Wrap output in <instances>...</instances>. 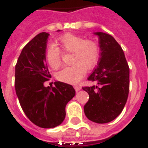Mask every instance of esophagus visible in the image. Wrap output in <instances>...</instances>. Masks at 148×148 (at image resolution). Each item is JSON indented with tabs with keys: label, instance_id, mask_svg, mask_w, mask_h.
<instances>
[{
	"label": "esophagus",
	"instance_id": "esophagus-1",
	"mask_svg": "<svg viewBox=\"0 0 148 148\" xmlns=\"http://www.w3.org/2000/svg\"><path fill=\"white\" fill-rule=\"evenodd\" d=\"M74 88H75V90L76 92H78L79 90H82V87H81V86H79V85H74Z\"/></svg>",
	"mask_w": 148,
	"mask_h": 148
}]
</instances>
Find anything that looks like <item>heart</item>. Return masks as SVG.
<instances>
[{
  "mask_svg": "<svg viewBox=\"0 0 148 148\" xmlns=\"http://www.w3.org/2000/svg\"><path fill=\"white\" fill-rule=\"evenodd\" d=\"M56 43L63 51L72 53L73 66H66L57 74L60 82L75 84L85 75L87 70L95 67L100 56L99 44L95 40L84 39L73 33H66L57 39ZM46 59L53 70L61 65V51L58 48L50 46L46 52Z\"/></svg>",
  "mask_w": 148,
  "mask_h": 148,
  "instance_id": "b5f03b06",
  "label": "heart"
}]
</instances>
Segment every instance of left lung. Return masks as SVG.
Returning <instances> with one entry per match:
<instances>
[{
    "instance_id": "1",
    "label": "left lung",
    "mask_w": 148,
    "mask_h": 148,
    "mask_svg": "<svg viewBox=\"0 0 148 148\" xmlns=\"http://www.w3.org/2000/svg\"><path fill=\"white\" fill-rule=\"evenodd\" d=\"M94 34L99 36L100 58L88 80L97 84L82 87L89 94L84 110L90 121L104 124L114 120L124 109L129 93L130 69L113 36L101 32Z\"/></svg>"
}]
</instances>
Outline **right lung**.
<instances>
[{
  "mask_svg": "<svg viewBox=\"0 0 148 148\" xmlns=\"http://www.w3.org/2000/svg\"><path fill=\"white\" fill-rule=\"evenodd\" d=\"M48 36L47 32H40L30 40L15 65V87L22 110L30 121L42 128L61 125L66 104L75 95L73 86L64 82L44 87V82L51 78L46 64Z\"/></svg>",
  "mask_w": 148,
  "mask_h": 148,
  "instance_id": "1",
  "label": "right lung"
}]
</instances>
